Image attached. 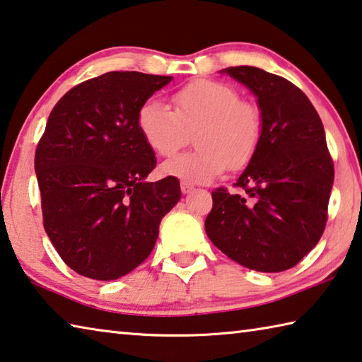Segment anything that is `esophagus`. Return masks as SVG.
Returning a JSON list of instances; mask_svg holds the SVG:
<instances>
[{"label": "esophagus", "mask_w": 362, "mask_h": 362, "mask_svg": "<svg viewBox=\"0 0 362 362\" xmlns=\"http://www.w3.org/2000/svg\"><path fill=\"white\" fill-rule=\"evenodd\" d=\"M180 189H182L183 194H188V193L193 192L194 185H193V183H189V182H182L180 183Z\"/></svg>", "instance_id": "1"}]
</instances>
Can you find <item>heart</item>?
Wrapping results in <instances>:
<instances>
[{
  "label": "heart",
  "mask_w": 362,
  "mask_h": 362,
  "mask_svg": "<svg viewBox=\"0 0 362 362\" xmlns=\"http://www.w3.org/2000/svg\"><path fill=\"white\" fill-rule=\"evenodd\" d=\"M170 110L150 98L137 110V129L153 153L170 156L188 142L198 148L163 163V174L185 182H210L231 166L253 160L262 141L261 110L240 101L239 91L216 81L189 82L173 95Z\"/></svg>",
  "instance_id": "1"
}]
</instances>
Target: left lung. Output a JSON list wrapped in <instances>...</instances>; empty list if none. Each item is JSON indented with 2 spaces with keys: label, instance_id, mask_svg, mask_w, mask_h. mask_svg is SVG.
Instances as JSON below:
<instances>
[{
  "label": "left lung",
  "instance_id": "left-lung-1",
  "mask_svg": "<svg viewBox=\"0 0 362 362\" xmlns=\"http://www.w3.org/2000/svg\"><path fill=\"white\" fill-rule=\"evenodd\" d=\"M258 101L262 141L235 182L245 194L212 192L206 233L228 258L258 272L294 267L318 244L334 164L317 110L286 78L253 66L223 69Z\"/></svg>",
  "mask_w": 362,
  "mask_h": 362
}]
</instances>
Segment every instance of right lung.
Instances as JSON below:
<instances>
[{"instance_id":"obj_1","label":"right lung","mask_w":362,"mask_h":362,"mask_svg":"<svg viewBox=\"0 0 362 362\" xmlns=\"http://www.w3.org/2000/svg\"><path fill=\"white\" fill-rule=\"evenodd\" d=\"M170 81L106 72L71 88L49 115L35 155L44 229L83 277L115 280L146 261L180 199L175 177L146 180L156 158L136 123L142 103Z\"/></svg>"}]
</instances>
